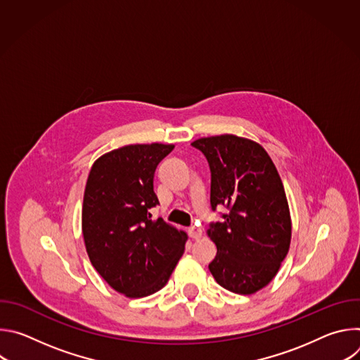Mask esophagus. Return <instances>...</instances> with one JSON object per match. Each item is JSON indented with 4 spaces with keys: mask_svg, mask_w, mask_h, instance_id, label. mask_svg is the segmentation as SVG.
<instances>
[{
    "mask_svg": "<svg viewBox=\"0 0 360 360\" xmlns=\"http://www.w3.org/2000/svg\"><path fill=\"white\" fill-rule=\"evenodd\" d=\"M189 235L192 239H199L202 238V229L198 228V226H191L189 228Z\"/></svg>",
    "mask_w": 360,
    "mask_h": 360,
    "instance_id": "esophagus-1",
    "label": "esophagus"
}]
</instances>
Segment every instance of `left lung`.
<instances>
[{
	"instance_id": "1",
	"label": "left lung",
	"mask_w": 360,
	"mask_h": 360,
	"mask_svg": "<svg viewBox=\"0 0 360 360\" xmlns=\"http://www.w3.org/2000/svg\"><path fill=\"white\" fill-rule=\"evenodd\" d=\"M192 146L210 164L212 211L219 205L228 210L208 229L218 250L210 271L233 293L258 292L275 278L290 245V214L276 167L259 143L235 135L200 138Z\"/></svg>"
}]
</instances>
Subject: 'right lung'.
<instances>
[{"label": "right lung", "mask_w": 360, "mask_h": 360, "mask_svg": "<svg viewBox=\"0 0 360 360\" xmlns=\"http://www.w3.org/2000/svg\"><path fill=\"white\" fill-rule=\"evenodd\" d=\"M174 145H127L98 158L88 175L82 235L89 261L117 292L143 297L162 289L185 250L186 233L152 219L153 175Z\"/></svg>", "instance_id": "obj_1"}]
</instances>
